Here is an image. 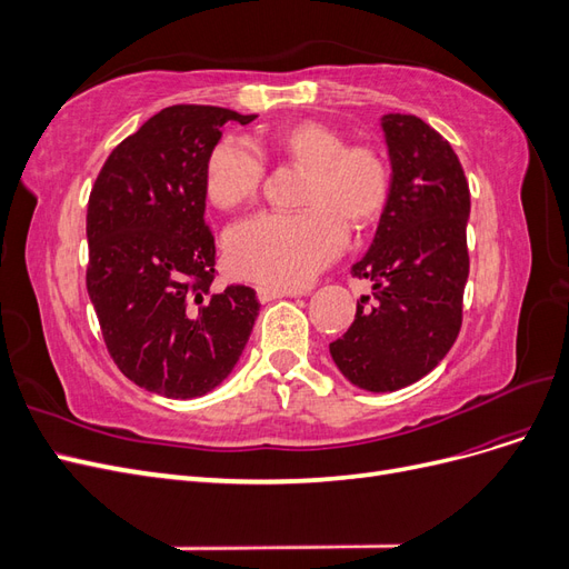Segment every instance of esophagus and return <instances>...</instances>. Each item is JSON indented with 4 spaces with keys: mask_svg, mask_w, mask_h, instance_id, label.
Wrapping results in <instances>:
<instances>
[{
    "mask_svg": "<svg viewBox=\"0 0 569 569\" xmlns=\"http://www.w3.org/2000/svg\"><path fill=\"white\" fill-rule=\"evenodd\" d=\"M256 297L261 303H268V301H274V299H282V297H297L295 291H284V289H278V287H266V284H258L256 287Z\"/></svg>",
    "mask_w": 569,
    "mask_h": 569,
    "instance_id": "esophagus-1",
    "label": "esophagus"
}]
</instances>
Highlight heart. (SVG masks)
Returning <instances> with one entry per match:
<instances>
[{
	"instance_id": "heart-1",
	"label": "heart",
	"mask_w": 569,
	"mask_h": 569,
	"mask_svg": "<svg viewBox=\"0 0 569 569\" xmlns=\"http://www.w3.org/2000/svg\"><path fill=\"white\" fill-rule=\"evenodd\" d=\"M261 149L306 170L299 213H256L226 234V256L237 278L278 289H299L347 247V222L368 228L382 216L391 170L368 144L347 147V137L320 120H299L266 132ZM263 180V159L239 137L220 140L206 161L203 189L216 209L251 201Z\"/></svg>"
}]
</instances>
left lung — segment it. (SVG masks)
I'll return each mask as SVG.
<instances>
[{
  "mask_svg": "<svg viewBox=\"0 0 569 569\" xmlns=\"http://www.w3.org/2000/svg\"><path fill=\"white\" fill-rule=\"evenodd\" d=\"M391 163V192L353 278L372 282L375 306H356L330 356L351 385L385 393L432 372L462 322L468 282L470 187L451 144L422 118L380 120Z\"/></svg>",
  "mask_w": 569,
  "mask_h": 569,
  "instance_id": "8db88e82",
  "label": "left lung"
}]
</instances>
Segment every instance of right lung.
Wrapping results in <instances>:
<instances>
[{
    "mask_svg": "<svg viewBox=\"0 0 569 569\" xmlns=\"http://www.w3.org/2000/svg\"><path fill=\"white\" fill-rule=\"evenodd\" d=\"M256 116L178 104L107 159L88 203V295L118 370L166 399H197L234 370L258 318L256 291H213L206 161L226 123Z\"/></svg>",
    "mask_w": 569,
    "mask_h": 569,
    "instance_id": "1",
    "label": "right lung"
}]
</instances>
